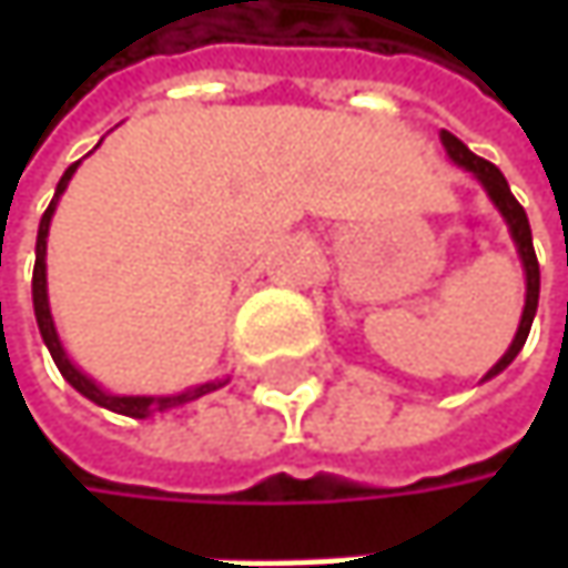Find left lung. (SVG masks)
Masks as SVG:
<instances>
[{"label":"left lung","mask_w":568,"mask_h":568,"mask_svg":"<svg viewBox=\"0 0 568 568\" xmlns=\"http://www.w3.org/2000/svg\"><path fill=\"white\" fill-rule=\"evenodd\" d=\"M443 144H446V151L452 154V161L458 166H465L470 170L484 189L490 192V199L496 202V207L503 211V217H506V224L513 230V240L515 246H518V255H521V262H525V281H528V294H525V313H521V322H518V332H515L513 347L503 354V361L493 366L490 373L484 376V379H493L496 373H503L509 363L518 357V351L525 347V341H528V332H531V322H535L537 313V296H540V268H537V255H535V243H531V227H528V214H525V207L515 202L513 189L506 183V176L499 173V166L490 164V161H484V158H477L474 151H468L465 144L458 142L452 132H443Z\"/></svg>","instance_id":"obj_1"}]
</instances>
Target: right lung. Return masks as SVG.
Here are the masks:
<instances>
[{"mask_svg":"<svg viewBox=\"0 0 568 568\" xmlns=\"http://www.w3.org/2000/svg\"><path fill=\"white\" fill-rule=\"evenodd\" d=\"M75 166L72 164L65 173H62V180H59V186H55V195L50 207L43 211V217H40V230H37V262H33V313H37V325H40V335L47 341V347H50V354H53L55 366H59V373L65 376V382L78 388L84 398H91L100 407H106V410H116V414H125V417H148V414H164V410H173V407H180V404L195 402V398H202L207 392H214V388H221L224 382H205V385H195V388H189L183 395H161V398H144V395H106L103 388H98L94 382L88 379L81 369L72 366V361L65 357V351H62V344H59V335H55V325L53 316H50V303H47V262H43V255H47V233H50V217H53L55 202H59V195L65 192L69 186V180H72V173H75Z\"/></svg>","mask_w":568,"mask_h":568,"instance_id":"obj_1","label":"right lung"}]
</instances>
